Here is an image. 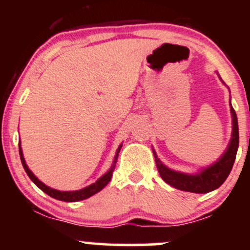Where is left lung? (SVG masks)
Returning a JSON list of instances; mask_svg holds the SVG:
<instances>
[{
	"mask_svg": "<svg viewBox=\"0 0 250 250\" xmlns=\"http://www.w3.org/2000/svg\"><path fill=\"white\" fill-rule=\"evenodd\" d=\"M229 104H230L231 125H233L231 127L230 141H229L228 147H227L225 153L222 154V156L217 161H215L213 165L208 166V167H203L195 174L182 173V171L173 170V169L168 168L157 157L156 151L153 149L157 170H159L160 175H161V177L166 183H168L171 187L180 189V190L183 191L206 194L217 189L225 182L228 175L230 174L231 168H233L235 157H236L237 153V148H239V125H237L236 113H235L230 101H229Z\"/></svg>",
	"mask_w": 250,
	"mask_h": 250,
	"instance_id": "1",
	"label": "left lung"
}]
</instances>
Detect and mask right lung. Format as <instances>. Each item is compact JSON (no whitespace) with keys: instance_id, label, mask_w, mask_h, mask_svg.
I'll return each instance as SVG.
<instances>
[{"instance_id":"add662e5","label":"right lung","mask_w":250,"mask_h":250,"mask_svg":"<svg viewBox=\"0 0 250 250\" xmlns=\"http://www.w3.org/2000/svg\"><path fill=\"white\" fill-rule=\"evenodd\" d=\"M121 148H122V143L119 146V148L116 149L115 156H114V160H113V165L110 166V168H109V170L107 171V173L103 174L99 180H96L95 182L87 186V187L80 189V190L62 191V190H57V189L48 187L47 185H44L42 181H40L35 176V175H34L33 171H31L29 167L27 166V163H25V160H24V156H23V151H22V148H21V140L19 141V151H20V157H21L22 166H23L25 173H27L28 176L30 177V180L33 181V182L35 183L37 187L41 189L42 191H44L45 194H48L49 196L54 197V199H56V200L64 201V202H77V201L85 200V199H88V197L95 195L96 193H99V191H101L102 189L108 185V182L110 181L111 176H113V171H114V169H115V166H116V162H117V157H119V153H120V150H121Z\"/></svg>"}]
</instances>
